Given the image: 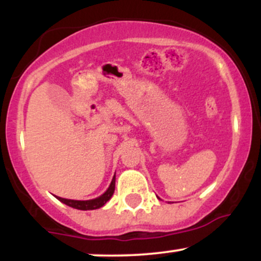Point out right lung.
<instances>
[{"instance_id": "add662e5", "label": "right lung", "mask_w": 261, "mask_h": 261, "mask_svg": "<svg viewBox=\"0 0 261 261\" xmlns=\"http://www.w3.org/2000/svg\"><path fill=\"white\" fill-rule=\"evenodd\" d=\"M114 190H115V175H114L112 182H110L109 188L103 195H100L99 197H95L93 200H85V201H81V200H70V199H62V197L56 196V199L60 200L61 202H64L65 205L70 206V207L77 208V210H83V211H87V210H97L104 206L107 203V201H109L112 199Z\"/></svg>"}]
</instances>
